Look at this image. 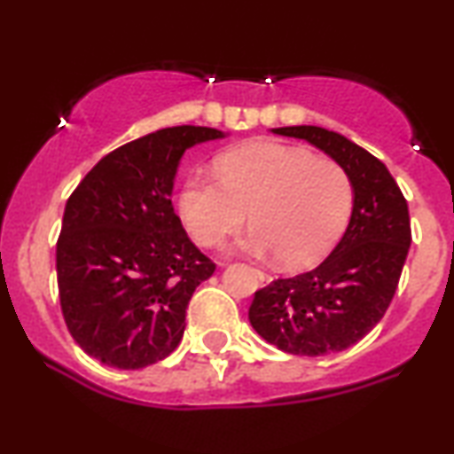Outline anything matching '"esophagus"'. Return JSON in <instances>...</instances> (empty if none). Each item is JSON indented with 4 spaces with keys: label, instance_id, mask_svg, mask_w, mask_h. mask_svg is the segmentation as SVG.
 Returning <instances> with one entry per match:
<instances>
[{
    "label": "esophagus",
    "instance_id": "1",
    "mask_svg": "<svg viewBox=\"0 0 454 454\" xmlns=\"http://www.w3.org/2000/svg\"><path fill=\"white\" fill-rule=\"evenodd\" d=\"M255 275H258V279L262 283H270L272 281V275L269 270H262V269H255Z\"/></svg>",
    "mask_w": 454,
    "mask_h": 454
}]
</instances>
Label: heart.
I'll return each mask as SVG.
<instances>
[{"label":"heart","instance_id":"obj_1","mask_svg":"<svg viewBox=\"0 0 454 454\" xmlns=\"http://www.w3.org/2000/svg\"><path fill=\"white\" fill-rule=\"evenodd\" d=\"M217 176L194 173L179 194V215L203 247L220 245L249 220L243 247L272 254L286 269L324 258L353 209L351 175L340 162L298 145L258 141L217 158Z\"/></svg>","mask_w":454,"mask_h":454}]
</instances>
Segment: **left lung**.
I'll use <instances>...</instances> for the list:
<instances>
[{
    "label": "left lung",
    "mask_w": 454,
    "mask_h": 454,
    "mask_svg": "<svg viewBox=\"0 0 454 454\" xmlns=\"http://www.w3.org/2000/svg\"><path fill=\"white\" fill-rule=\"evenodd\" d=\"M272 133L304 139L347 168L353 213L347 232L319 266L254 294L249 321L266 342L292 355L338 353L383 319L411 247V215L400 185L379 158L321 127Z\"/></svg>",
    "instance_id": "obj_1"
}]
</instances>
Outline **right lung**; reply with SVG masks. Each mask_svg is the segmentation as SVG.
Masks as SVG:
<instances>
[{"label": "right lung", "instance_id": "1", "mask_svg": "<svg viewBox=\"0 0 454 454\" xmlns=\"http://www.w3.org/2000/svg\"><path fill=\"white\" fill-rule=\"evenodd\" d=\"M207 127H171L103 156L71 192L57 241V281L69 334L109 368L139 370L177 348L185 309L215 264L171 205L179 158Z\"/></svg>", "mask_w": 454, "mask_h": 454}]
</instances>
